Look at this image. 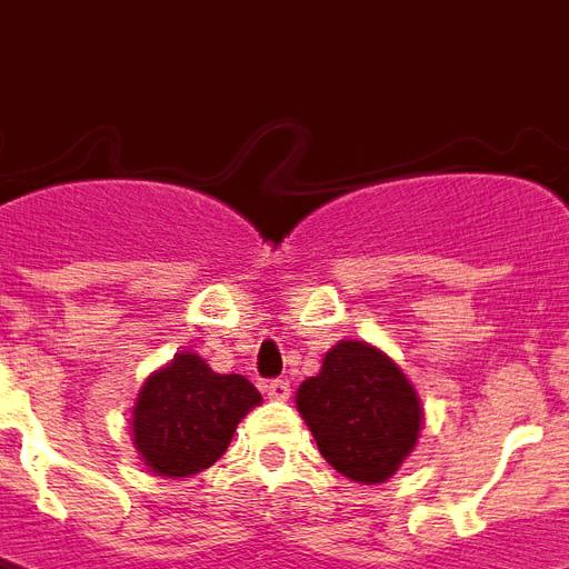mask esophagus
<instances>
[{
    "instance_id": "esophagus-1",
    "label": "esophagus",
    "mask_w": 569,
    "mask_h": 569,
    "mask_svg": "<svg viewBox=\"0 0 569 569\" xmlns=\"http://www.w3.org/2000/svg\"><path fill=\"white\" fill-rule=\"evenodd\" d=\"M268 398H274V401H286V398L292 396V387H289V380L286 378H274L266 383Z\"/></svg>"
}]
</instances>
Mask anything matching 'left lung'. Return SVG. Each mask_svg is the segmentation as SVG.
<instances>
[{
    "instance_id": "obj_1",
    "label": "left lung",
    "mask_w": 569,
    "mask_h": 569,
    "mask_svg": "<svg viewBox=\"0 0 569 569\" xmlns=\"http://www.w3.org/2000/svg\"><path fill=\"white\" fill-rule=\"evenodd\" d=\"M298 410L321 458L360 485L387 481L413 451L422 405L405 372L369 342L342 339L298 389Z\"/></svg>"
}]
</instances>
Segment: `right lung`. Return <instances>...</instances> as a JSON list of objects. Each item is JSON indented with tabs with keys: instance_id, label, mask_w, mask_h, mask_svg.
Masks as SVG:
<instances>
[{
	"instance_id": "1",
	"label": "right lung",
	"mask_w": 569,
	"mask_h": 569,
	"mask_svg": "<svg viewBox=\"0 0 569 569\" xmlns=\"http://www.w3.org/2000/svg\"><path fill=\"white\" fill-rule=\"evenodd\" d=\"M262 401L241 375H218L197 355H177L138 392L132 437L147 467L168 478L203 472L230 446L236 425Z\"/></svg>"
}]
</instances>
